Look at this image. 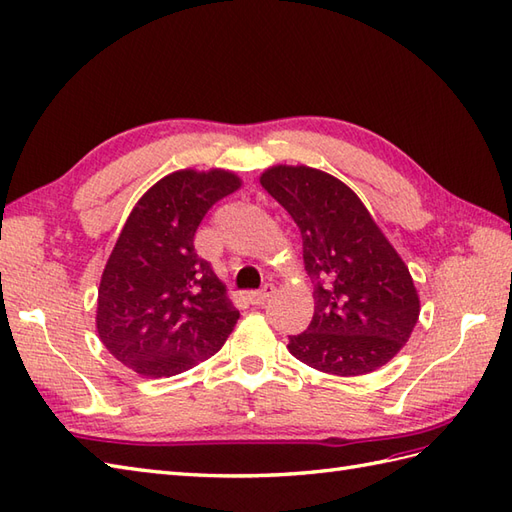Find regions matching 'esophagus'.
Instances as JSON below:
<instances>
[{
  "instance_id": "34e87169",
  "label": "esophagus",
  "mask_w": 512,
  "mask_h": 512,
  "mask_svg": "<svg viewBox=\"0 0 512 512\" xmlns=\"http://www.w3.org/2000/svg\"><path fill=\"white\" fill-rule=\"evenodd\" d=\"M274 292H277V290H274V285H264L259 292L248 294V300H251V305L261 307V305L268 303V300L274 296Z\"/></svg>"
}]
</instances>
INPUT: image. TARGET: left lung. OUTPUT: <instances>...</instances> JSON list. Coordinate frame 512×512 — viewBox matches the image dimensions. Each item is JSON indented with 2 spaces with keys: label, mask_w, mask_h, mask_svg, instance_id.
<instances>
[{
  "label": "left lung",
  "mask_w": 512,
  "mask_h": 512,
  "mask_svg": "<svg viewBox=\"0 0 512 512\" xmlns=\"http://www.w3.org/2000/svg\"><path fill=\"white\" fill-rule=\"evenodd\" d=\"M303 235L313 318L287 350L337 376L368 374L409 342L419 296L409 268L344 181L311 166H272L259 177Z\"/></svg>",
  "instance_id": "8db88e82"
}]
</instances>
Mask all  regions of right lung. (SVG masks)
I'll return each instance as SVG.
<instances>
[{"instance_id": "right-lung-1", "label": "right lung", "mask_w": 512, "mask_h": 512, "mask_svg": "<svg viewBox=\"0 0 512 512\" xmlns=\"http://www.w3.org/2000/svg\"><path fill=\"white\" fill-rule=\"evenodd\" d=\"M242 186L231 170H175L140 196L101 274L97 333L129 370L162 378L227 342L240 311L194 251L207 209Z\"/></svg>"}]
</instances>
